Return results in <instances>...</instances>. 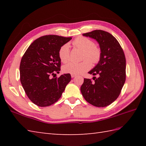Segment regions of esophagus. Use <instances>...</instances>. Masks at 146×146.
Segmentation results:
<instances>
[{
	"mask_svg": "<svg viewBox=\"0 0 146 146\" xmlns=\"http://www.w3.org/2000/svg\"><path fill=\"white\" fill-rule=\"evenodd\" d=\"M71 77H72V78H75V77L76 76V75H74V74H71Z\"/></svg>",
	"mask_w": 146,
	"mask_h": 146,
	"instance_id": "1",
	"label": "esophagus"
}]
</instances>
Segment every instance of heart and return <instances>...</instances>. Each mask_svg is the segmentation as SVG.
<instances>
[{
    "label": "heart",
    "mask_w": 146,
    "mask_h": 146,
    "mask_svg": "<svg viewBox=\"0 0 146 146\" xmlns=\"http://www.w3.org/2000/svg\"><path fill=\"white\" fill-rule=\"evenodd\" d=\"M72 44L75 48L83 51L82 59L84 60L80 63L71 61L64 64L63 67V72L74 75L84 73L91 68V62L93 64H97L100 60L101 49L95 45V42L91 39L84 36H80L73 40ZM58 56L60 60L63 63H66L70 60V49L69 44L66 43L61 46L58 51Z\"/></svg>",
    "instance_id": "1"
}]
</instances>
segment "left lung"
<instances>
[{
    "label": "left lung",
    "mask_w": 146,
    "mask_h": 146,
    "mask_svg": "<svg viewBox=\"0 0 146 146\" xmlns=\"http://www.w3.org/2000/svg\"><path fill=\"white\" fill-rule=\"evenodd\" d=\"M97 40L102 56L100 61L88 73L94 76L84 78L81 92L86 102L97 107L110 105L119 97L126 78V60L123 49L116 38L109 33L95 30L83 34Z\"/></svg>",
    "instance_id": "obj_1"
}]
</instances>
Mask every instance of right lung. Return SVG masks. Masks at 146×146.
Returning a JSON list of instances; mask_svg holds the SVG:
<instances>
[{
	"mask_svg": "<svg viewBox=\"0 0 146 146\" xmlns=\"http://www.w3.org/2000/svg\"><path fill=\"white\" fill-rule=\"evenodd\" d=\"M71 38L56 35L40 37L32 42L22 57L20 80L29 100L39 107L54 104L71 81L70 73L51 78L61 70L58 51Z\"/></svg>",
	"mask_w": 146,
	"mask_h": 146,
	"instance_id": "obj_1",
	"label": "right lung"
}]
</instances>
